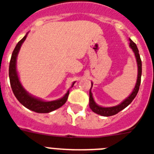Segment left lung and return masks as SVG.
<instances>
[{"label":"left lung","mask_w":154,"mask_h":154,"mask_svg":"<svg viewBox=\"0 0 154 154\" xmlns=\"http://www.w3.org/2000/svg\"><path fill=\"white\" fill-rule=\"evenodd\" d=\"M130 40V47L132 49V51L134 53V55L136 57V61H137V64H138V78H137V82L134 86L133 92H131V94L130 95L129 97H127V99H125L124 100L122 101V103H119V105L114 106V107H103L101 106H99L98 104L96 103L95 102L93 97H92V93L91 92V88L92 87V86L89 90V107L91 108L92 112L95 113L100 115L103 116H112L116 115L122 109H124L125 107H127V106L129 105L130 103L133 101V100L135 98V97L138 94V90H139V86L140 83H141V76H142V61L140 58L139 52H138V47L136 46V44L133 41L131 40V38H129Z\"/></svg>","instance_id":"8db88e82"}]
</instances>
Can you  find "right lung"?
I'll return each mask as SVG.
<instances>
[{
    "label": "right lung",
    "instance_id": "obj_1",
    "mask_svg": "<svg viewBox=\"0 0 154 154\" xmlns=\"http://www.w3.org/2000/svg\"><path fill=\"white\" fill-rule=\"evenodd\" d=\"M27 33L16 44L14 51L12 52V57H11L9 63V71H8L9 72L8 74H9L10 85H11L12 92L14 93L15 97L18 100L19 102L21 104H23L25 107H27V109L37 112V113H48V112H53L54 110L59 108L66 103L67 99H68L69 94V91L66 92L64 97H62L61 99L53 101H43L42 100L36 98V97L29 94L23 88L20 81L19 80L18 73L16 71V58H17L20 49L27 38ZM74 83L75 82L73 83L72 87L73 86Z\"/></svg>",
    "mask_w": 154,
    "mask_h": 154
}]
</instances>
